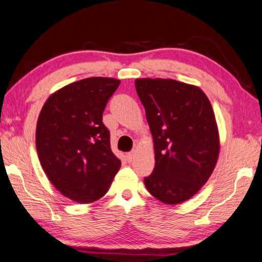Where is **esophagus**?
I'll return each instance as SVG.
<instances>
[{
    "instance_id": "esophagus-1",
    "label": "esophagus",
    "mask_w": 262,
    "mask_h": 262,
    "mask_svg": "<svg viewBox=\"0 0 262 262\" xmlns=\"http://www.w3.org/2000/svg\"><path fill=\"white\" fill-rule=\"evenodd\" d=\"M134 159V151H129V153H127V160L128 161H132V160Z\"/></svg>"
}]
</instances>
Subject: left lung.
<instances>
[{
  "instance_id": "8db88e82",
  "label": "left lung",
  "mask_w": 262,
  "mask_h": 262,
  "mask_svg": "<svg viewBox=\"0 0 262 262\" xmlns=\"http://www.w3.org/2000/svg\"><path fill=\"white\" fill-rule=\"evenodd\" d=\"M154 141L155 167L144 186L166 205L194 196L215 168L220 138L212 104L196 85L136 79Z\"/></svg>"
}]
</instances>
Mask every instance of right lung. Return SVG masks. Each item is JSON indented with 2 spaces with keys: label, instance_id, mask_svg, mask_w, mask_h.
<instances>
[{
  "label": "right lung",
  "instance_id": "right-lung-1",
  "mask_svg": "<svg viewBox=\"0 0 262 262\" xmlns=\"http://www.w3.org/2000/svg\"><path fill=\"white\" fill-rule=\"evenodd\" d=\"M120 80L88 77L53 93L36 124V149L47 178L70 200L89 204L108 192L121 161L102 122Z\"/></svg>",
  "mask_w": 262,
  "mask_h": 262
}]
</instances>
